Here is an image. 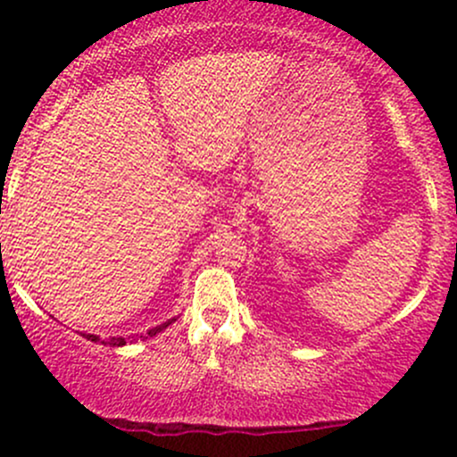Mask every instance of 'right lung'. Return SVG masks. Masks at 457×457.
<instances>
[{
    "mask_svg": "<svg viewBox=\"0 0 457 457\" xmlns=\"http://www.w3.org/2000/svg\"><path fill=\"white\" fill-rule=\"evenodd\" d=\"M174 320H176V318H171V320H167V322L159 324V327L150 328L148 333H145V339L152 337V335L161 333V330L170 327V324L174 322ZM83 337H86V339H90V342H101V344H104V345H124V344H127V339H124V337H109V339H101V337H98V335H90V333H87V335H83Z\"/></svg>",
    "mask_w": 457,
    "mask_h": 457,
    "instance_id": "add662e5",
    "label": "right lung"
}]
</instances>
